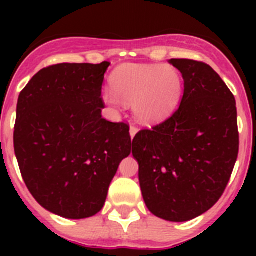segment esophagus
Returning <instances> with one entry per match:
<instances>
[{"label": "esophagus", "instance_id": "esophagus-1", "mask_svg": "<svg viewBox=\"0 0 256 256\" xmlns=\"http://www.w3.org/2000/svg\"><path fill=\"white\" fill-rule=\"evenodd\" d=\"M137 132H138V130H137V128H136L134 126H130V138H134V136L137 134Z\"/></svg>", "mask_w": 256, "mask_h": 256}]
</instances>
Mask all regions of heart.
<instances>
[{"label":"heart","mask_w":256,"mask_h":256,"mask_svg":"<svg viewBox=\"0 0 256 256\" xmlns=\"http://www.w3.org/2000/svg\"><path fill=\"white\" fill-rule=\"evenodd\" d=\"M112 90L102 91V101L119 108L132 104L140 123L155 126L168 119L182 96V76L176 68L158 64H126L112 76Z\"/></svg>","instance_id":"b5f03b06"}]
</instances>
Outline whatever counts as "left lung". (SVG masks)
Returning a JSON list of instances; mask_svg holds the SVG:
<instances>
[{
  "label": "left lung",
  "instance_id": "8db88e82",
  "mask_svg": "<svg viewBox=\"0 0 256 256\" xmlns=\"http://www.w3.org/2000/svg\"><path fill=\"white\" fill-rule=\"evenodd\" d=\"M184 82L180 108L133 138L148 209L158 218L187 222L223 195L238 155L236 100L208 64L170 58Z\"/></svg>",
  "mask_w": 256,
  "mask_h": 256
}]
</instances>
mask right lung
Returning a JSON list of instances; mask_svg holds the SVG:
<instances>
[{
	"label": "right lung",
	"instance_id": "1",
	"mask_svg": "<svg viewBox=\"0 0 256 256\" xmlns=\"http://www.w3.org/2000/svg\"><path fill=\"white\" fill-rule=\"evenodd\" d=\"M108 65L44 68L18 98L14 148L22 180L40 206L62 218L100 212L119 164L130 154V126L101 115Z\"/></svg>",
	"mask_w": 256,
	"mask_h": 256
}]
</instances>
